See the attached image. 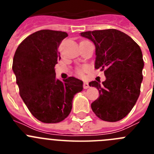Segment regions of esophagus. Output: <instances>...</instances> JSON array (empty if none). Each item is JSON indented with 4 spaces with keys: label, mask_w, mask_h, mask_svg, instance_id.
<instances>
[{
    "label": "esophagus",
    "mask_w": 154,
    "mask_h": 154,
    "mask_svg": "<svg viewBox=\"0 0 154 154\" xmlns=\"http://www.w3.org/2000/svg\"><path fill=\"white\" fill-rule=\"evenodd\" d=\"M89 87V83H88V82H83V89H88Z\"/></svg>",
    "instance_id": "obj_1"
}]
</instances>
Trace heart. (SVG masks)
<instances>
[{
	"mask_svg": "<svg viewBox=\"0 0 154 154\" xmlns=\"http://www.w3.org/2000/svg\"><path fill=\"white\" fill-rule=\"evenodd\" d=\"M89 42V41H82L81 42ZM84 71H85V68H82V69H77L76 72H77V74H78L79 76H82L83 75Z\"/></svg>",
	"mask_w": 154,
	"mask_h": 154,
	"instance_id": "b5f03b06",
	"label": "heart"
}]
</instances>
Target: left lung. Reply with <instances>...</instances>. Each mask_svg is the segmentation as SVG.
<instances>
[{
  "mask_svg": "<svg viewBox=\"0 0 154 154\" xmlns=\"http://www.w3.org/2000/svg\"><path fill=\"white\" fill-rule=\"evenodd\" d=\"M81 35L95 44V69L104 71L106 76L101 84L89 82L99 92L91 108L102 120H120L131 111L140 93L144 65L140 48L129 35L116 29L85 31Z\"/></svg>",
  "mask_w": 154,
  "mask_h": 154,
  "instance_id": "left-lung-1",
  "label": "left lung"
}]
</instances>
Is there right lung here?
<instances>
[{
  "label": "right lung",
  "instance_id": "add662e5",
  "mask_svg": "<svg viewBox=\"0 0 154 154\" xmlns=\"http://www.w3.org/2000/svg\"><path fill=\"white\" fill-rule=\"evenodd\" d=\"M67 36L61 31H36L22 41L14 55L12 69L19 94L42 123L63 121L72 110L74 96L82 90V82L75 77L55 79V66L61 59L58 47Z\"/></svg>",
  "mask_w": 154,
  "mask_h": 154
}]
</instances>
